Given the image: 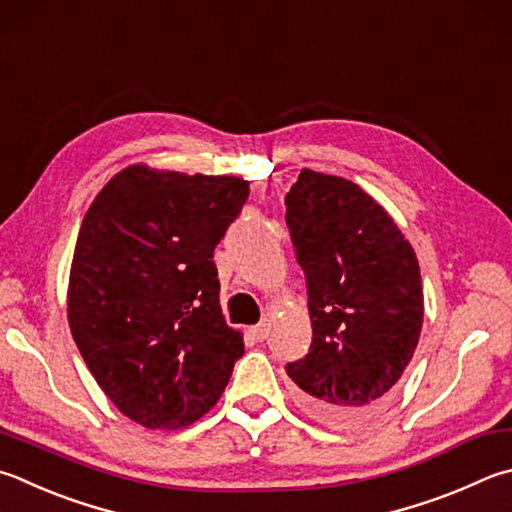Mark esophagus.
I'll use <instances>...</instances> for the list:
<instances>
[{"label":"esophagus","instance_id":"obj_1","mask_svg":"<svg viewBox=\"0 0 512 512\" xmlns=\"http://www.w3.org/2000/svg\"><path fill=\"white\" fill-rule=\"evenodd\" d=\"M268 331H271V322H268V320H262L257 324V327H253V333H255L257 340H266Z\"/></svg>","mask_w":512,"mask_h":512}]
</instances>
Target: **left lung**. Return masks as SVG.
Here are the masks:
<instances>
[{
    "instance_id": "left-lung-1",
    "label": "left lung",
    "mask_w": 512,
    "mask_h": 512,
    "mask_svg": "<svg viewBox=\"0 0 512 512\" xmlns=\"http://www.w3.org/2000/svg\"><path fill=\"white\" fill-rule=\"evenodd\" d=\"M286 224L306 277L313 340L288 362L306 412L358 425L394 401L423 327L410 241L380 203L342 176L302 170Z\"/></svg>"
}]
</instances>
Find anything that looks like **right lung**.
I'll use <instances>...</instances> for the list:
<instances>
[{
    "label": "right lung",
    "mask_w": 512,
    "mask_h": 512,
    "mask_svg": "<svg viewBox=\"0 0 512 512\" xmlns=\"http://www.w3.org/2000/svg\"><path fill=\"white\" fill-rule=\"evenodd\" d=\"M248 192L237 176L129 165L82 219L71 336L109 401L143 427L199 421L244 356V338L221 315L212 257Z\"/></svg>",
    "instance_id": "right-lung-1"
}]
</instances>
